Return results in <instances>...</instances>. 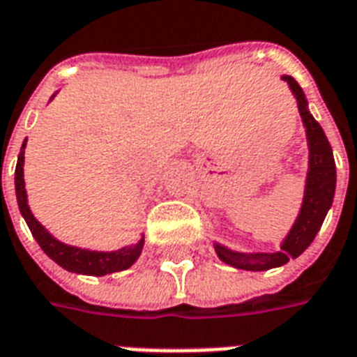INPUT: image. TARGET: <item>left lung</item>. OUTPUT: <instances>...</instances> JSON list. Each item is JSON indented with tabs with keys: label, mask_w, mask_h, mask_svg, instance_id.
<instances>
[{
	"label": "left lung",
	"mask_w": 357,
	"mask_h": 357,
	"mask_svg": "<svg viewBox=\"0 0 357 357\" xmlns=\"http://www.w3.org/2000/svg\"><path fill=\"white\" fill-rule=\"evenodd\" d=\"M281 79L287 82L289 89L292 91V96L296 98L298 112H300L303 128H305V137H307L309 156L305 184H303V197L296 220L292 223L287 236L281 240L279 251H272V253H266V251H234L214 240V251L220 257V261L229 264V266L238 268V270H248V272H264L270 268L283 266L291 259L302 255L322 227L326 214L333 203V195H335L337 173L330 141L326 137L322 126L314 121V117L309 112L305 93L298 85L296 79L292 76H287V74L281 76Z\"/></svg>",
	"instance_id": "obj_1"
}]
</instances>
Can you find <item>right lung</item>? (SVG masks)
Listing matches in <instances>:
<instances>
[{
	"instance_id": "1",
	"label": "right lung",
	"mask_w": 357,
	"mask_h": 357,
	"mask_svg": "<svg viewBox=\"0 0 357 357\" xmlns=\"http://www.w3.org/2000/svg\"><path fill=\"white\" fill-rule=\"evenodd\" d=\"M55 95H52L50 102L54 100ZM26 145L27 137L22 143L20 154H18V162H16L15 171V188H16V201H18V208H20L22 218L26 220L27 227L31 231L33 238L37 240L40 250L57 262L61 268H65L73 273H82V275H107L113 272H123L130 268L137 259H139L145 238H139L135 244L124 245L121 250L115 251H96L87 250V248H78V245H68L61 242L50 233L48 229L44 227L43 223L38 222L37 218L33 216L31 208L27 204V192H26V181H24V160H26Z\"/></svg>"
}]
</instances>
